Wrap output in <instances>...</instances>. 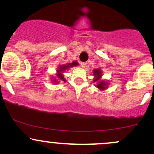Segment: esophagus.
Listing matches in <instances>:
<instances>
[{"instance_id": "obj_1", "label": "esophagus", "mask_w": 154, "mask_h": 154, "mask_svg": "<svg viewBox=\"0 0 154 154\" xmlns=\"http://www.w3.org/2000/svg\"><path fill=\"white\" fill-rule=\"evenodd\" d=\"M80 65H81V66L82 68H85V66H86L87 63H85V62H82V63H80Z\"/></svg>"}]
</instances>
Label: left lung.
<instances>
[{
  "mask_svg": "<svg viewBox=\"0 0 154 154\" xmlns=\"http://www.w3.org/2000/svg\"><path fill=\"white\" fill-rule=\"evenodd\" d=\"M94 75L97 77L94 81L97 82L98 80H100V77H101V70H100V69H95V70L94 71ZM106 85L107 84L106 83V82H105L104 81H102V82H99L98 85H97V87L99 88H100V89H105V88H106Z\"/></svg>",
  "mask_w": 154,
  "mask_h": 154,
  "instance_id": "left-lung-1",
  "label": "left lung"
}]
</instances>
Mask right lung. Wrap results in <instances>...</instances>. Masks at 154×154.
I'll return each mask as SVG.
<instances>
[{
  "label": "right lung",
  "instance_id": "add662e5",
  "mask_svg": "<svg viewBox=\"0 0 154 154\" xmlns=\"http://www.w3.org/2000/svg\"><path fill=\"white\" fill-rule=\"evenodd\" d=\"M76 65H77V62H73L72 63L69 64V65H68V66H65V65H63V66H61L60 69V71H59V70L57 71V72H58L57 77H59V78L60 79V80H62L63 81H65V79L63 78V77H64L63 75V74H61L60 72H62V71H64V70H66V69H69V68L71 67V66H76Z\"/></svg>",
  "mask_w": 154,
  "mask_h": 154
}]
</instances>
